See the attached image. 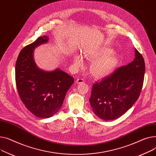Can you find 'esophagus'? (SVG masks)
<instances>
[{"instance_id": "34e87169", "label": "esophagus", "mask_w": 156, "mask_h": 156, "mask_svg": "<svg viewBox=\"0 0 156 156\" xmlns=\"http://www.w3.org/2000/svg\"><path fill=\"white\" fill-rule=\"evenodd\" d=\"M84 80L82 79H77L76 80V83L77 84H82V83H84Z\"/></svg>"}]
</instances>
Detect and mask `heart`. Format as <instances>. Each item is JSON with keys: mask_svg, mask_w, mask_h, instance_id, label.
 <instances>
[{"mask_svg": "<svg viewBox=\"0 0 156 156\" xmlns=\"http://www.w3.org/2000/svg\"><path fill=\"white\" fill-rule=\"evenodd\" d=\"M114 53L113 50L102 47L85 55L84 58L93 63L90 67L93 76L97 79L103 78L113 72L118 63V59ZM73 63L76 68L83 67V62L77 55L73 58Z\"/></svg>", "mask_w": 156, "mask_h": 156, "instance_id": "1", "label": "heart"}]
</instances>
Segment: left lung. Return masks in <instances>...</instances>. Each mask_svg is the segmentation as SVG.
I'll return each instance as SVG.
<instances>
[{
  "label": "left lung",
  "mask_w": 156,
  "mask_h": 156,
  "mask_svg": "<svg viewBox=\"0 0 156 156\" xmlns=\"http://www.w3.org/2000/svg\"><path fill=\"white\" fill-rule=\"evenodd\" d=\"M144 59L135 49V58L93 86L89 98L93 112L105 121L122 116L138 99L144 84Z\"/></svg>",
  "instance_id": "obj_1"
}]
</instances>
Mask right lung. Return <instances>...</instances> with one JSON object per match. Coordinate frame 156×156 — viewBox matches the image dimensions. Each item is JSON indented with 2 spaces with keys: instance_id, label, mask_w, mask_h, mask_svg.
<instances>
[{
  "instance_id": "1",
  "label": "right lung",
  "mask_w": 156,
  "mask_h": 156,
  "mask_svg": "<svg viewBox=\"0 0 156 156\" xmlns=\"http://www.w3.org/2000/svg\"><path fill=\"white\" fill-rule=\"evenodd\" d=\"M48 40L47 36H41L24 47L17 57L15 68L20 99L28 110L41 118H50L59 111L67 92L74 82V77L60 69L46 72L36 67L34 49Z\"/></svg>"
}]
</instances>
